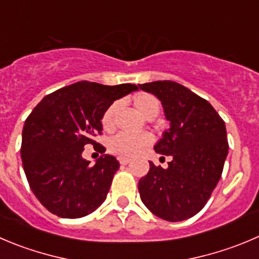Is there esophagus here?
I'll return each mask as SVG.
<instances>
[{"label": "esophagus", "instance_id": "34e87169", "mask_svg": "<svg viewBox=\"0 0 259 259\" xmlns=\"http://www.w3.org/2000/svg\"><path fill=\"white\" fill-rule=\"evenodd\" d=\"M118 160H119V162H120V164H122V165H127L128 162H130V159H128V157L120 156Z\"/></svg>", "mask_w": 259, "mask_h": 259}]
</instances>
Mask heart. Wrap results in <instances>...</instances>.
Listing matches in <instances>:
<instances>
[{
  "label": "heart",
  "mask_w": 259,
  "mask_h": 259,
  "mask_svg": "<svg viewBox=\"0 0 259 259\" xmlns=\"http://www.w3.org/2000/svg\"><path fill=\"white\" fill-rule=\"evenodd\" d=\"M134 105L144 117L150 118L152 115L156 117L159 113L160 104L159 100L154 95L149 93H139L134 97ZM118 103H113L105 109V112L102 115V127L104 131L110 132L114 130V117L117 113ZM152 142V137L149 134H140V135H131V134H118L117 136L113 137L109 141V150L115 155H119L123 157H132L139 154L144 147L150 145Z\"/></svg>",
  "instance_id": "1"
}]
</instances>
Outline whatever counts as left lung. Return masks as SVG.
Listing matches in <instances>:
<instances>
[{"mask_svg": "<svg viewBox=\"0 0 259 259\" xmlns=\"http://www.w3.org/2000/svg\"><path fill=\"white\" fill-rule=\"evenodd\" d=\"M161 102L170 127L154 146L170 155L168 168L155 166L139 182L144 205L162 220L182 221L205 207L221 178L229 144L223 118L212 105L170 80L139 85Z\"/></svg>", "mask_w": 259, "mask_h": 259, "instance_id": "8db88e82", "label": "left lung"}]
</instances>
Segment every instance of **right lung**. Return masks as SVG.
<instances>
[{
	"label": "right lung",
	"instance_id": "1",
	"mask_svg": "<svg viewBox=\"0 0 259 259\" xmlns=\"http://www.w3.org/2000/svg\"><path fill=\"white\" fill-rule=\"evenodd\" d=\"M134 83L115 86L78 81L40 100L23 128L21 160L31 191L49 212L63 219L83 218L107 198L119 162L102 155L94 165L82 157L86 145L102 134V115L132 91Z\"/></svg>",
	"mask_w": 259,
	"mask_h": 259
}]
</instances>
